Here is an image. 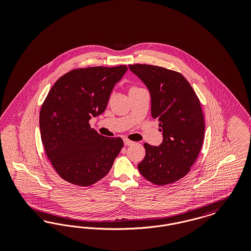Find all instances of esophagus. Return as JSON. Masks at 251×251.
I'll list each match as a JSON object with an SVG mask.
<instances>
[{
  "mask_svg": "<svg viewBox=\"0 0 251 251\" xmlns=\"http://www.w3.org/2000/svg\"><path fill=\"white\" fill-rule=\"evenodd\" d=\"M131 144H133V142L131 141V140H129V139H127V138H125V139H124V145H126V146H130Z\"/></svg>",
  "mask_w": 251,
  "mask_h": 251,
  "instance_id": "34e87169",
  "label": "esophagus"
}]
</instances>
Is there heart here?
Listing matches in <instances>:
<instances>
[{"mask_svg":"<svg viewBox=\"0 0 251 251\" xmlns=\"http://www.w3.org/2000/svg\"><path fill=\"white\" fill-rule=\"evenodd\" d=\"M136 88H139V87H136V86H132L131 89H136Z\"/></svg>","mask_w":251,"mask_h":251,"instance_id":"obj_1","label":"heart"}]
</instances>
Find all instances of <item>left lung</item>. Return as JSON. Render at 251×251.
Masks as SVG:
<instances>
[{
  "mask_svg": "<svg viewBox=\"0 0 251 251\" xmlns=\"http://www.w3.org/2000/svg\"><path fill=\"white\" fill-rule=\"evenodd\" d=\"M129 69L149 88L151 116L164 137L159 147L144 144L138 170L156 185L173 183L188 174L201 150L205 126L200 99L179 72L146 64Z\"/></svg>",
  "mask_w": 251,
  "mask_h": 251,
  "instance_id": "1",
  "label": "left lung"
}]
</instances>
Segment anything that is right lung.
Returning <instances> with one entry per match:
<instances>
[{
    "label": "right lung",
    "mask_w": 251,
    "mask_h": 251,
    "mask_svg": "<svg viewBox=\"0 0 251 251\" xmlns=\"http://www.w3.org/2000/svg\"><path fill=\"white\" fill-rule=\"evenodd\" d=\"M127 70L125 65L75 69L49 91L39 114L41 140L64 180L92 185L107 175L119 155L123 140L100 135L89 120L104 112L115 84Z\"/></svg>",
    "instance_id": "obj_1"
}]
</instances>
